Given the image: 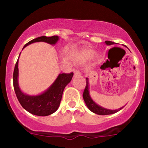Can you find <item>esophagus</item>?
Here are the masks:
<instances>
[{
    "label": "esophagus",
    "instance_id": "esophagus-1",
    "mask_svg": "<svg viewBox=\"0 0 148 148\" xmlns=\"http://www.w3.org/2000/svg\"><path fill=\"white\" fill-rule=\"evenodd\" d=\"M74 76H81V73L79 72V70H76L74 72Z\"/></svg>",
    "mask_w": 148,
    "mask_h": 148
}]
</instances>
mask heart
I'll return each mask as SVG.
<instances>
[{"label": "heart", "instance_id": "heart-1", "mask_svg": "<svg viewBox=\"0 0 148 148\" xmlns=\"http://www.w3.org/2000/svg\"><path fill=\"white\" fill-rule=\"evenodd\" d=\"M95 51L92 50H83L78 53L74 57V61L76 63L82 64L89 60L94 56Z\"/></svg>", "mask_w": 148, "mask_h": 148}]
</instances>
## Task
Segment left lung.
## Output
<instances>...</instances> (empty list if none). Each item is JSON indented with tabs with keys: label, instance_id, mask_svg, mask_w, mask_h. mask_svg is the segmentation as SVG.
Masks as SVG:
<instances>
[{
	"label": "left lung",
	"instance_id": "left-lung-1",
	"mask_svg": "<svg viewBox=\"0 0 148 148\" xmlns=\"http://www.w3.org/2000/svg\"><path fill=\"white\" fill-rule=\"evenodd\" d=\"M105 43H106V45L108 46L113 45L116 44L115 43V42H111V41H105ZM86 86L84 90V94H83V97H84V101L85 103H86V106H87L88 108H89L90 111L93 112L94 113H96V114L105 115L113 114V113H115L118 111H120V110L123 108L124 106L121 107V108H118V109H116V110H111V109H108V108H103V107L99 106V105H98L97 103H96L94 101H93V99H92L90 95L89 79L87 77L86 79Z\"/></svg>",
	"mask_w": 148,
	"mask_h": 148
}]
</instances>
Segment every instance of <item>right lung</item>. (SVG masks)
<instances>
[{"label": "right lung", "instance_id": "1", "mask_svg": "<svg viewBox=\"0 0 148 148\" xmlns=\"http://www.w3.org/2000/svg\"><path fill=\"white\" fill-rule=\"evenodd\" d=\"M58 40L59 37L57 35L52 37H39L28 42L23 47V49L35 42H43L49 45H55ZM18 58L15 64L13 73V85L16 97L22 107L31 114L38 116H47L55 113L60 106L64 88L72 81L74 73L59 74L56 79L45 91L36 95H30L22 92L18 85Z\"/></svg>", "mask_w": 148, "mask_h": 148}]
</instances>
